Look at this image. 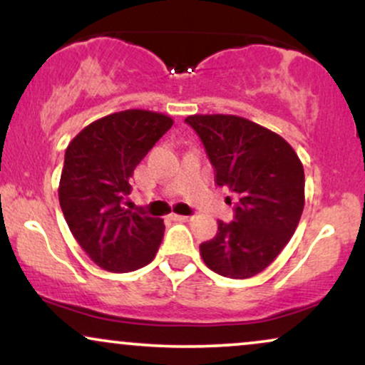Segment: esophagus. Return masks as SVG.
<instances>
[{
    "label": "esophagus",
    "mask_w": 365,
    "mask_h": 365,
    "mask_svg": "<svg viewBox=\"0 0 365 365\" xmlns=\"http://www.w3.org/2000/svg\"><path fill=\"white\" fill-rule=\"evenodd\" d=\"M171 220H175V221H190L192 217L190 216H182V215H173V216H171Z\"/></svg>",
    "instance_id": "1"
}]
</instances>
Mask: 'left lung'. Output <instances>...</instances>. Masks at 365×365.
Wrapping results in <instances>:
<instances>
[{
    "label": "left lung",
    "instance_id": "left-lung-1",
    "mask_svg": "<svg viewBox=\"0 0 365 365\" xmlns=\"http://www.w3.org/2000/svg\"><path fill=\"white\" fill-rule=\"evenodd\" d=\"M185 121L202 140L217 187L240 197L232 223L217 221L200 244L209 269L245 279L266 269L290 242L304 211V166L283 137L233 115H194Z\"/></svg>",
    "mask_w": 365,
    "mask_h": 365
}]
</instances>
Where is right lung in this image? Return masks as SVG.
Masks as SVG:
<instances>
[{
    "instance_id": "1",
    "label": "right lung",
    "mask_w": 365,
    "mask_h": 365,
    "mask_svg": "<svg viewBox=\"0 0 365 365\" xmlns=\"http://www.w3.org/2000/svg\"><path fill=\"white\" fill-rule=\"evenodd\" d=\"M171 125L161 113H113L87 125L66 148L58 188L63 216L78 245L103 269H139L161 245V217L123 204L135 166Z\"/></svg>"
}]
</instances>
